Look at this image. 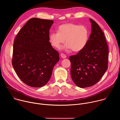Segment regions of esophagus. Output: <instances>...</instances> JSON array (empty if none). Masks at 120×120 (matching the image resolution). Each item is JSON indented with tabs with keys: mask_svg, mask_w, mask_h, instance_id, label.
I'll use <instances>...</instances> for the list:
<instances>
[{
	"mask_svg": "<svg viewBox=\"0 0 120 120\" xmlns=\"http://www.w3.org/2000/svg\"><path fill=\"white\" fill-rule=\"evenodd\" d=\"M60 56L62 57V58H65L66 57V56L65 55H64V54H63V53L61 54Z\"/></svg>",
	"mask_w": 120,
	"mask_h": 120,
	"instance_id": "1",
	"label": "esophagus"
}]
</instances>
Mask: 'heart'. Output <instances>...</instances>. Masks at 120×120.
<instances>
[{"label":"heart","mask_w":120,"mask_h":120,"mask_svg":"<svg viewBox=\"0 0 120 120\" xmlns=\"http://www.w3.org/2000/svg\"><path fill=\"white\" fill-rule=\"evenodd\" d=\"M89 35V30L86 26L67 23L60 25L57 32L51 33L49 39L51 45L57 49L61 47L65 39V49L79 52L86 46Z\"/></svg>","instance_id":"1"}]
</instances>
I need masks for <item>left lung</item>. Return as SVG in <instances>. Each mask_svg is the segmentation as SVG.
<instances>
[{
    "label": "left lung",
    "instance_id": "obj_1",
    "mask_svg": "<svg viewBox=\"0 0 120 120\" xmlns=\"http://www.w3.org/2000/svg\"><path fill=\"white\" fill-rule=\"evenodd\" d=\"M90 20L92 32L86 46L69 57L72 79L80 88L97 83L108 68L109 50L104 33L96 22Z\"/></svg>",
    "mask_w": 120,
    "mask_h": 120
}]
</instances>
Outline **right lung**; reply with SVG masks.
<instances>
[{
	"instance_id": "obj_1",
	"label": "right lung",
	"mask_w": 120,
	"mask_h": 120,
	"mask_svg": "<svg viewBox=\"0 0 120 120\" xmlns=\"http://www.w3.org/2000/svg\"><path fill=\"white\" fill-rule=\"evenodd\" d=\"M53 23L52 20L31 19L15 39L12 65L20 80L31 87L45 85L59 61L58 51L49 41Z\"/></svg>"
}]
</instances>
